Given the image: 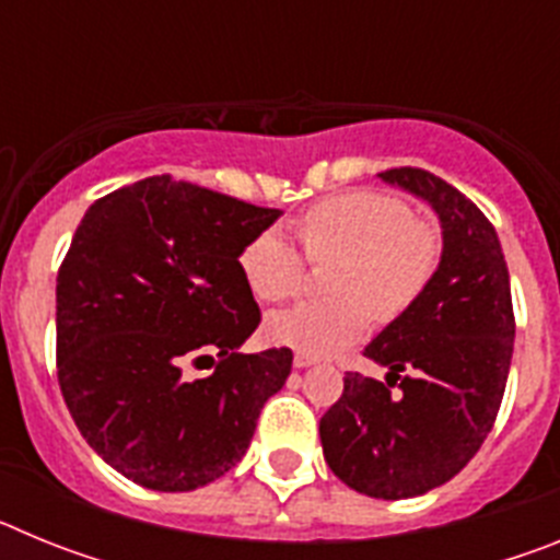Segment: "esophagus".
I'll return each instance as SVG.
<instances>
[{
    "label": "esophagus",
    "instance_id": "esophagus-1",
    "mask_svg": "<svg viewBox=\"0 0 560 560\" xmlns=\"http://www.w3.org/2000/svg\"><path fill=\"white\" fill-rule=\"evenodd\" d=\"M311 364H316V355L303 353V350H300V353H294V368H311Z\"/></svg>",
    "mask_w": 560,
    "mask_h": 560
}]
</instances>
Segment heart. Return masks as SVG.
Listing matches in <instances>:
<instances>
[{"label": "heart", "instance_id": "heart-1", "mask_svg": "<svg viewBox=\"0 0 560 560\" xmlns=\"http://www.w3.org/2000/svg\"><path fill=\"white\" fill-rule=\"evenodd\" d=\"M305 255L334 260L325 303H305L271 316L277 345L311 355L345 350L370 319L393 323L429 289L440 260L438 235L400 199L381 190H348L323 199L296 219ZM241 271L264 303H289L305 289V257L280 230H264L241 252Z\"/></svg>", "mask_w": 560, "mask_h": 560}]
</instances>
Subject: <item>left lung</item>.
Wrapping results in <instances>:
<instances>
[{
	"label": "left lung",
	"mask_w": 560,
	"mask_h": 560,
	"mask_svg": "<svg viewBox=\"0 0 560 560\" xmlns=\"http://www.w3.org/2000/svg\"><path fill=\"white\" fill-rule=\"evenodd\" d=\"M432 205L443 257L429 289L364 355L387 381L345 375L319 420L325 463L375 499H409L448 482L479 452L502 407L513 359L511 275L485 212L423 167L378 173Z\"/></svg>",
	"instance_id": "obj_1"
}]
</instances>
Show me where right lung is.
<instances>
[{"instance_id": "obj_1", "label": "right lung", "mask_w": 560, "mask_h": 560, "mask_svg": "<svg viewBox=\"0 0 560 560\" xmlns=\"http://www.w3.org/2000/svg\"><path fill=\"white\" fill-rule=\"evenodd\" d=\"M280 210L162 173L89 207L56 283V359L78 432L114 471L179 493L224 477L249 448L289 348L237 353L260 325L241 252ZM219 349L187 382L184 361Z\"/></svg>"}]
</instances>
